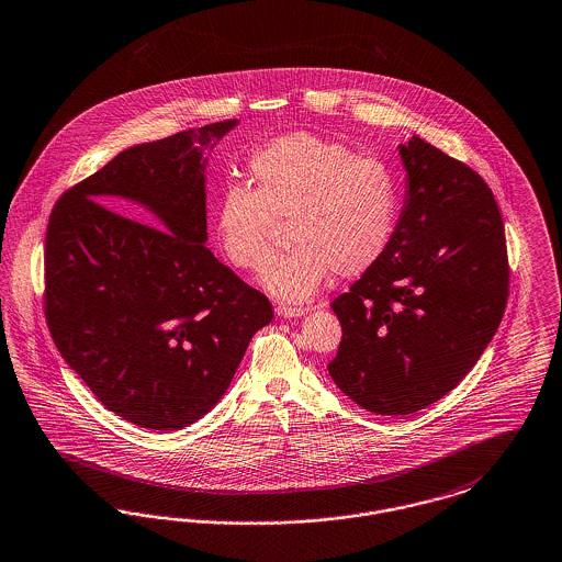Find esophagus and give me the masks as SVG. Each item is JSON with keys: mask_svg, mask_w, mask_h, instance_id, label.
Here are the masks:
<instances>
[{"mask_svg": "<svg viewBox=\"0 0 562 562\" xmlns=\"http://www.w3.org/2000/svg\"><path fill=\"white\" fill-rule=\"evenodd\" d=\"M307 312H312V310L310 307H292V305H284V303L276 305V315H280V317H299V315H305Z\"/></svg>", "mask_w": 562, "mask_h": 562, "instance_id": "1", "label": "esophagus"}]
</instances>
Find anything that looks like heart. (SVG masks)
I'll return each instance as SVG.
<instances>
[{
  "label": "heart",
  "mask_w": 562,
  "mask_h": 562,
  "mask_svg": "<svg viewBox=\"0 0 562 562\" xmlns=\"http://www.w3.org/2000/svg\"><path fill=\"white\" fill-rule=\"evenodd\" d=\"M247 183H225L215 204V240L240 270L270 259L273 220L289 217L292 247L259 276V284L291 303L312 299L335 271L356 278L389 247L400 183L381 158L312 134L276 135L252 150Z\"/></svg>",
  "instance_id": "1"
}]
</instances>
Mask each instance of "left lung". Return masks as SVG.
Returning a JSON list of instances; mask_svg holds the SVG:
<instances>
[{"label": "left lung", "mask_w": 562, "mask_h": 562, "mask_svg": "<svg viewBox=\"0 0 562 562\" xmlns=\"http://www.w3.org/2000/svg\"><path fill=\"white\" fill-rule=\"evenodd\" d=\"M407 192L379 263L333 301L328 372L368 412L435 404L479 361L508 299L504 222L485 180L420 137L400 146Z\"/></svg>", "instance_id": "8db88e82"}]
</instances>
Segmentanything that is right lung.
<instances>
[{"instance_id": "obj_1", "label": "right lung", "mask_w": 562, "mask_h": 562, "mask_svg": "<svg viewBox=\"0 0 562 562\" xmlns=\"http://www.w3.org/2000/svg\"><path fill=\"white\" fill-rule=\"evenodd\" d=\"M236 123L132 146L49 213L47 328L102 405L137 427L178 430L202 418L273 317L268 296L204 247V148ZM114 198L139 203L144 212H130L159 227L106 207Z\"/></svg>"}]
</instances>
